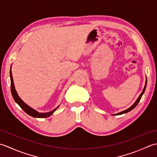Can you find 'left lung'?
Masks as SVG:
<instances>
[{
  "label": "left lung",
  "mask_w": 157,
  "mask_h": 157,
  "mask_svg": "<svg viewBox=\"0 0 157 157\" xmlns=\"http://www.w3.org/2000/svg\"><path fill=\"white\" fill-rule=\"evenodd\" d=\"M146 83H147V79H146V83H145V86H144V89H143V90H142V92L140 94V95L139 96V97H138V98L137 99V101H136V102H135V103L134 105H133L132 106H130V107L129 108V109H126V110H125V111H122V112H120V113H117V114H115V115H122V114H124V113H128V112H129L130 111H132V109H134L136 106H137V105L138 104V102H140V99H141V98H142V95H143V94H144V91H145V89H146Z\"/></svg>",
  "instance_id": "1"
}]
</instances>
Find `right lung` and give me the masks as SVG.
I'll return each mask as SVG.
<instances>
[{
    "label": "right lung",
    "instance_id": "add662e5",
    "mask_svg": "<svg viewBox=\"0 0 157 157\" xmlns=\"http://www.w3.org/2000/svg\"><path fill=\"white\" fill-rule=\"evenodd\" d=\"M10 78H11V94H12L13 98H14L15 101L20 106V107H21L23 110V111H24L29 115L33 117H37V118L48 117L51 116L52 113L58 109L59 106H57V107L53 111H52L51 112L46 113H38L36 111H35L34 109H33L31 107H29L28 105H26L25 103L19 97L17 93V92L15 90L14 83H13V76H12L11 70H10Z\"/></svg>",
    "mask_w": 157,
    "mask_h": 157
}]
</instances>
